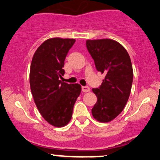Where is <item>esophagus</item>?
I'll return each mask as SVG.
<instances>
[{"label":"esophagus","mask_w":160,"mask_h":160,"mask_svg":"<svg viewBox=\"0 0 160 160\" xmlns=\"http://www.w3.org/2000/svg\"><path fill=\"white\" fill-rule=\"evenodd\" d=\"M82 91L84 92V93H87V92H89L91 91V89H90V88L88 87V86H82Z\"/></svg>","instance_id":"esophagus-1"}]
</instances>
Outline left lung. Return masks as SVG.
<instances>
[{"label": "left lung", "instance_id": "8db88e82", "mask_svg": "<svg viewBox=\"0 0 160 160\" xmlns=\"http://www.w3.org/2000/svg\"><path fill=\"white\" fill-rule=\"evenodd\" d=\"M86 46L96 68L106 75L100 87L92 89L97 97L92 115L97 121L107 123L121 113L128 101L133 79L132 63L126 48L113 39H88Z\"/></svg>", "mask_w": 160, "mask_h": 160}]
</instances>
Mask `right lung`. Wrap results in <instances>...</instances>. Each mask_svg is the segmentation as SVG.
<instances>
[{"instance_id":"1","label":"right lung","mask_w":160,"mask_h":160,"mask_svg":"<svg viewBox=\"0 0 160 160\" xmlns=\"http://www.w3.org/2000/svg\"><path fill=\"white\" fill-rule=\"evenodd\" d=\"M75 42V39H48L38 47L32 58L30 86L33 100L42 118L56 127H64L70 121L82 91L80 84L59 79L64 75L65 58Z\"/></svg>"}]
</instances>
